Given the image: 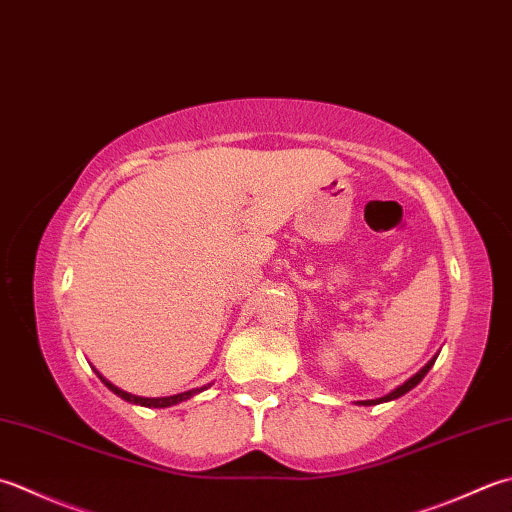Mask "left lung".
Here are the masks:
<instances>
[{"label": "left lung", "instance_id": "left-lung-1", "mask_svg": "<svg viewBox=\"0 0 512 512\" xmlns=\"http://www.w3.org/2000/svg\"><path fill=\"white\" fill-rule=\"evenodd\" d=\"M435 359L437 357H433V359H430V362L422 368V370H419V373L417 375H413V377H410L408 379V382L406 384H402V386H399V388H395L393 390V393H390V395H386V397H379V399H368V402H362L364 406H375V404H382V402H390V399H397V397H402L404 393H408V390L410 388H415L419 382H422V379L426 377V373H428V370H430V366H433L435 364Z\"/></svg>", "mask_w": 512, "mask_h": 512}]
</instances>
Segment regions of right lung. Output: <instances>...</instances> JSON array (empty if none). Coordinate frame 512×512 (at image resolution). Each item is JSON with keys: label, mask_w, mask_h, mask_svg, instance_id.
I'll return each instance as SVG.
<instances>
[{"label": "right lung", "mask_w": 512, "mask_h": 512, "mask_svg": "<svg viewBox=\"0 0 512 512\" xmlns=\"http://www.w3.org/2000/svg\"><path fill=\"white\" fill-rule=\"evenodd\" d=\"M102 377V375H99ZM102 382L113 390L115 395H119L122 399H126V402H130V404H139V406H148V408H166V406H173V404H179V402H184V399H188V397H193L195 393H199V390L202 388H195V390H186V393H179V395H173V397H157V399H148V397H137V395H130V393H124V390H119L117 386H113L110 382H106V379L102 377ZM206 388V386H204Z\"/></svg>", "instance_id": "1"}]
</instances>
